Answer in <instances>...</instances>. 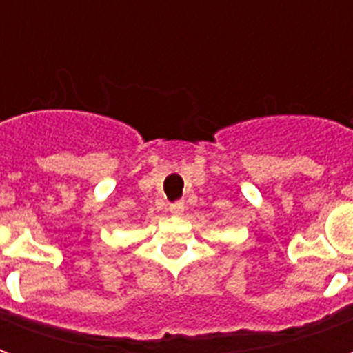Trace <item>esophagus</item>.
I'll return each mask as SVG.
<instances>
[{
    "mask_svg": "<svg viewBox=\"0 0 353 353\" xmlns=\"http://www.w3.org/2000/svg\"><path fill=\"white\" fill-rule=\"evenodd\" d=\"M170 212L174 215H181L185 212V204L181 202V200H177V202H172L170 204Z\"/></svg>",
    "mask_w": 353,
    "mask_h": 353,
    "instance_id": "obj_1",
    "label": "esophagus"
}]
</instances>
